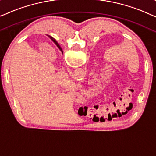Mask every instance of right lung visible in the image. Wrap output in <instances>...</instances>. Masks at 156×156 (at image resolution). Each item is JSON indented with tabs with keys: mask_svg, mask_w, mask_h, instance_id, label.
<instances>
[{
	"mask_svg": "<svg viewBox=\"0 0 156 156\" xmlns=\"http://www.w3.org/2000/svg\"><path fill=\"white\" fill-rule=\"evenodd\" d=\"M50 37L51 38V39H52V41L55 42V44H56V45H57V47H58V48H59V50H60L62 51V48H60V46H59V44H58V43H57V42H56V40H55V39H53V37Z\"/></svg>",
	"mask_w": 156,
	"mask_h": 156,
	"instance_id": "add662e5",
	"label": "right lung"
}]
</instances>
